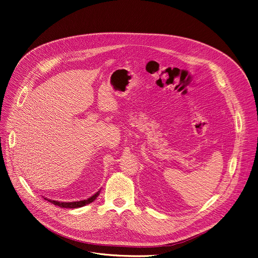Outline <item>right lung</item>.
<instances>
[{
	"mask_svg": "<svg viewBox=\"0 0 258 258\" xmlns=\"http://www.w3.org/2000/svg\"><path fill=\"white\" fill-rule=\"evenodd\" d=\"M99 195V192L96 193L95 195H93L92 197H90L89 199L87 200H83V201H77V202H59V201H55V200H50V199H46L48 200L49 202L53 203L54 205H57L59 207H62V208H79V207H83L91 202H93Z\"/></svg>",
	"mask_w": 258,
	"mask_h": 258,
	"instance_id": "right-lung-1",
	"label": "right lung"
}]
</instances>
